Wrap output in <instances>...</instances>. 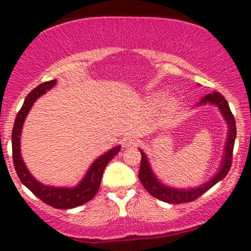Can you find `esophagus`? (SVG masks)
I'll use <instances>...</instances> for the list:
<instances>
[{"label":"esophagus","instance_id":"esophagus-1","mask_svg":"<svg viewBox=\"0 0 251 251\" xmlns=\"http://www.w3.org/2000/svg\"><path fill=\"white\" fill-rule=\"evenodd\" d=\"M139 143V140L135 137H132V135H127L123 139V146L124 148H132V146H135Z\"/></svg>","mask_w":251,"mask_h":251}]
</instances>
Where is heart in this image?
I'll return each instance as SVG.
<instances>
[{
	"instance_id": "heart-1",
	"label": "heart",
	"mask_w": 251,
	"mask_h": 251,
	"mask_svg": "<svg viewBox=\"0 0 251 251\" xmlns=\"http://www.w3.org/2000/svg\"><path fill=\"white\" fill-rule=\"evenodd\" d=\"M164 99H165V94H163V93L157 94V96L154 97V103L155 105H160V103L163 102ZM177 105H178L177 100L170 99L168 101V105H166V109H168V112H170V113H172V112L177 108Z\"/></svg>"
}]
</instances>
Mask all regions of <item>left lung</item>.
I'll return each mask as SVG.
<instances>
[{
	"mask_svg": "<svg viewBox=\"0 0 251 251\" xmlns=\"http://www.w3.org/2000/svg\"><path fill=\"white\" fill-rule=\"evenodd\" d=\"M205 103H211L216 105L223 114L224 119L227 124V138L226 142V148H224V155L222 158L221 168L214 177L206 183L201 184V186H197L195 189H175L166 186L165 184H162L157 179V177L152 172L151 166H150L149 159L146 154L140 150L142 153V162H140L139 169V179L142 181L143 186L146 189V191L150 195L153 196L157 200L166 201L169 204H181L189 203L197 200L201 195L205 194L209 189H211L216 183L223 179L227 175L232 163V151H234L235 139H236V123L235 118L230 111L229 103L226 100V98L222 96L218 92H212V93L206 94L205 97L201 98V100L197 103L198 106L205 105Z\"/></svg>",
	"mask_w": 251,
	"mask_h": 251,
	"instance_id": "8db88e82",
	"label": "left lung"
}]
</instances>
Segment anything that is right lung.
Masks as SVG:
<instances>
[{"mask_svg":"<svg viewBox=\"0 0 251 251\" xmlns=\"http://www.w3.org/2000/svg\"><path fill=\"white\" fill-rule=\"evenodd\" d=\"M56 83V80L46 81L34 88L33 91L25 97L24 105L17 113L15 123H14L13 133H11V145H13V160L15 166L16 174L24 185L40 198L43 203L53 206L55 209H73L76 206L87 203L97 195L99 190L100 183L102 179L103 170L106 165L111 162L112 158L120 151V146L111 149L105 154L100 155L96 162L91 165L88 171L86 172L82 180L74 188H55V186H48L36 180L28 169L25 168L24 160H22L21 150H20V138H21L22 127L27 114L29 113L31 106L36 101L37 98L45 94L48 89H50Z\"/></svg>","mask_w":251,"mask_h":251,"instance_id":"1","label":"right lung"}]
</instances>
